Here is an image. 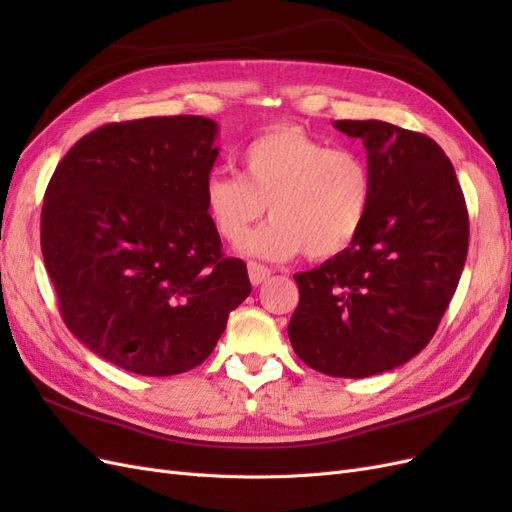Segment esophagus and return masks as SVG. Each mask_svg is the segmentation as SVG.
Wrapping results in <instances>:
<instances>
[{"label":"esophagus","instance_id":"esophagus-1","mask_svg":"<svg viewBox=\"0 0 512 512\" xmlns=\"http://www.w3.org/2000/svg\"><path fill=\"white\" fill-rule=\"evenodd\" d=\"M247 273H250V282L254 286H260L262 282L269 280L271 269L265 267V265H260V262H250V265H247Z\"/></svg>","mask_w":512,"mask_h":512}]
</instances>
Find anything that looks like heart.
I'll use <instances>...</instances> for the list:
<instances>
[{
	"mask_svg": "<svg viewBox=\"0 0 512 512\" xmlns=\"http://www.w3.org/2000/svg\"><path fill=\"white\" fill-rule=\"evenodd\" d=\"M374 177L361 153L331 149L301 128L277 126L239 153L237 173H211L205 207L218 235L239 245L269 205L271 222L247 241L267 260H327L352 245L367 220Z\"/></svg>",
	"mask_w": 512,
	"mask_h": 512,
	"instance_id": "heart-1",
	"label": "heart"
}]
</instances>
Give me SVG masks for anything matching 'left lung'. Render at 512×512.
Instances as JSON below:
<instances>
[{"mask_svg":"<svg viewBox=\"0 0 512 512\" xmlns=\"http://www.w3.org/2000/svg\"><path fill=\"white\" fill-rule=\"evenodd\" d=\"M333 126L363 141L374 196L348 250L294 275L288 337L320 374L367 378L429 344L466 265L470 222L455 168L429 136L376 119Z\"/></svg>","mask_w":512,"mask_h":512,"instance_id":"1","label":"left lung"}]
</instances>
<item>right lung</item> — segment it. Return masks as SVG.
<instances>
[{
  "mask_svg": "<svg viewBox=\"0 0 512 512\" xmlns=\"http://www.w3.org/2000/svg\"><path fill=\"white\" fill-rule=\"evenodd\" d=\"M215 136L218 123L198 115L106 123L46 185L40 245L61 318L132 374L203 363L252 292L205 207Z\"/></svg>",
  "mask_w": 512,
  "mask_h": 512,
  "instance_id": "obj_1",
  "label": "right lung"
}]
</instances>
